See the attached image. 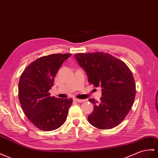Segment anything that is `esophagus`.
<instances>
[{
	"label": "esophagus",
	"instance_id": "34e87169",
	"mask_svg": "<svg viewBox=\"0 0 158 158\" xmlns=\"http://www.w3.org/2000/svg\"><path fill=\"white\" fill-rule=\"evenodd\" d=\"M74 100L77 102H80V103H82V102H84L85 101L84 100H80V99H78V98H74Z\"/></svg>",
	"mask_w": 158,
	"mask_h": 158
}]
</instances>
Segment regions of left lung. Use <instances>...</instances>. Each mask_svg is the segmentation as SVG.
Segmentation results:
<instances>
[{"label":"left lung","mask_w":158,"mask_h":158,"mask_svg":"<svg viewBox=\"0 0 158 158\" xmlns=\"http://www.w3.org/2000/svg\"><path fill=\"white\" fill-rule=\"evenodd\" d=\"M79 66L86 72L88 82L102 88L98 102L89 99L94 111L88 116L91 125L101 130L116 127L124 120L134 103L135 85L126 64L104 52L74 54Z\"/></svg>","instance_id":"8db88e82"}]
</instances>
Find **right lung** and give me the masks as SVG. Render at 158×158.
<instances>
[{
    "mask_svg": "<svg viewBox=\"0 0 158 158\" xmlns=\"http://www.w3.org/2000/svg\"><path fill=\"white\" fill-rule=\"evenodd\" d=\"M71 55L54 54L39 58L30 64L20 78L21 106L28 120L42 131L58 128L67 118L72 99L51 97L48 91L58 70Z\"/></svg>",
    "mask_w": 158,
    "mask_h": 158,
    "instance_id": "add662e5",
    "label": "right lung"
}]
</instances>
